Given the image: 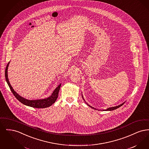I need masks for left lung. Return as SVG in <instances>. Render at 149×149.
<instances>
[{
	"instance_id": "obj_1",
	"label": "left lung",
	"mask_w": 149,
	"mask_h": 149,
	"mask_svg": "<svg viewBox=\"0 0 149 149\" xmlns=\"http://www.w3.org/2000/svg\"><path fill=\"white\" fill-rule=\"evenodd\" d=\"M86 104H87V103H86ZM123 104H124V103H122V104H121L120 105H119V106H117L113 107L108 108H107V109H106V110H104V111H113V110H114V109H117V108H118L119 107H120V106H122ZM87 105H88V106H89L90 107L92 108L93 109H95V108H94V107H93L91 106H90V105H89L88 104H87Z\"/></svg>"
}]
</instances>
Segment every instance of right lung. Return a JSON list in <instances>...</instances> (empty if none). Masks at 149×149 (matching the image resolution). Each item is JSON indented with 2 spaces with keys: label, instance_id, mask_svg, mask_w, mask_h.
<instances>
[{
  "label": "right lung",
  "instance_id": "right-lung-1",
  "mask_svg": "<svg viewBox=\"0 0 149 149\" xmlns=\"http://www.w3.org/2000/svg\"><path fill=\"white\" fill-rule=\"evenodd\" d=\"M9 62L8 63L6 70H5V77H6V80L7 81L8 85H9V87L10 88V89L11 92L13 94L15 97L18 99L20 102L23 103L24 105L28 106L33 107V108H47L51 106L52 104H54L56 100L57 97H58V92L61 86V84L60 85H58V86L54 90V91L52 93V95L47 98L42 99H37V100H28V99H25L24 98H22L20 95H19L17 93L15 92L14 91V89L12 88V86L10 84L9 80L8 79V67L9 65Z\"/></svg>",
  "mask_w": 149,
  "mask_h": 149
}]
</instances>
